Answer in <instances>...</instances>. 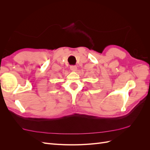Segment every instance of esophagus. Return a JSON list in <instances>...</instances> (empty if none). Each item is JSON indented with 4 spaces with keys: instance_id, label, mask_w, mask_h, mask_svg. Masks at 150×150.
<instances>
[{
    "instance_id": "34e87169",
    "label": "esophagus",
    "mask_w": 150,
    "mask_h": 150,
    "mask_svg": "<svg viewBox=\"0 0 150 150\" xmlns=\"http://www.w3.org/2000/svg\"><path fill=\"white\" fill-rule=\"evenodd\" d=\"M70 69L72 71L76 72V71H77V69H78V68H77V67L76 66H71L70 67Z\"/></svg>"
}]
</instances>
